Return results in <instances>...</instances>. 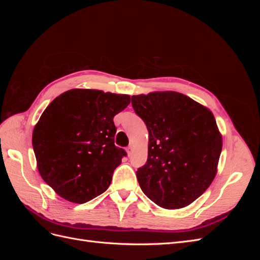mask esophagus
Returning <instances> with one entry per match:
<instances>
[{
  "instance_id": "1",
  "label": "esophagus",
  "mask_w": 260,
  "mask_h": 260,
  "mask_svg": "<svg viewBox=\"0 0 260 260\" xmlns=\"http://www.w3.org/2000/svg\"><path fill=\"white\" fill-rule=\"evenodd\" d=\"M125 151H127V153H128V156H131V154H132V152H133L132 146H131V145H129L127 148H125Z\"/></svg>"
}]
</instances>
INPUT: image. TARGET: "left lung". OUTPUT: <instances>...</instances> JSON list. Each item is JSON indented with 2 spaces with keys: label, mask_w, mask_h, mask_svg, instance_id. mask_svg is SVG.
I'll return each instance as SVG.
<instances>
[{
  "label": "left lung",
  "mask_w": 260,
  "mask_h": 260,
  "mask_svg": "<svg viewBox=\"0 0 260 260\" xmlns=\"http://www.w3.org/2000/svg\"><path fill=\"white\" fill-rule=\"evenodd\" d=\"M131 103L148 131L147 161L137 171L143 193L166 209L190 205L217 174L222 137L214 115L172 91L133 95Z\"/></svg>",
  "instance_id": "obj_1"
}]
</instances>
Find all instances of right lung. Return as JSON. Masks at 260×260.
Masks as SVG:
<instances>
[{
    "instance_id": "right-lung-1",
    "label": "right lung",
    "mask_w": 260,
    "mask_h": 260,
    "mask_svg": "<svg viewBox=\"0 0 260 260\" xmlns=\"http://www.w3.org/2000/svg\"><path fill=\"white\" fill-rule=\"evenodd\" d=\"M129 104L127 94L73 89L45 108L32 146L40 176L60 198L83 204L107 190L127 155L115 145L113 119Z\"/></svg>"
}]
</instances>
